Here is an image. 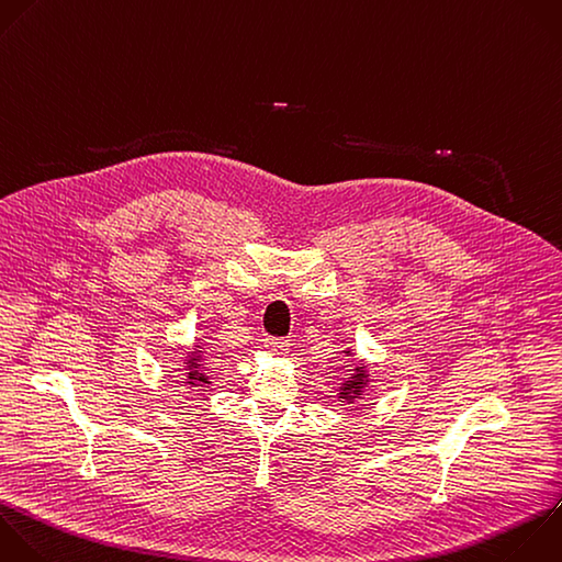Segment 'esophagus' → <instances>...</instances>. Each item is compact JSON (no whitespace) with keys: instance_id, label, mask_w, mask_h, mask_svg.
I'll return each mask as SVG.
<instances>
[{"instance_id":"34e87169","label":"esophagus","mask_w":562,"mask_h":562,"mask_svg":"<svg viewBox=\"0 0 562 562\" xmlns=\"http://www.w3.org/2000/svg\"><path fill=\"white\" fill-rule=\"evenodd\" d=\"M263 347H266L270 353L281 356V353H285V351H288L290 342H288V340H283V338H277V336H268V338L263 340Z\"/></svg>"}]
</instances>
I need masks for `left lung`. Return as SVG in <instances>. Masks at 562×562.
<instances>
[{"label": "left lung", "instance_id": "obj_1", "mask_svg": "<svg viewBox=\"0 0 562 562\" xmlns=\"http://www.w3.org/2000/svg\"><path fill=\"white\" fill-rule=\"evenodd\" d=\"M367 384V373H364V367H356L353 373H351V380H347L340 389V397H345L347 402H351L353 397L362 395V386Z\"/></svg>", "mask_w": 562, "mask_h": 562}]
</instances>
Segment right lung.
Segmentation results:
<instances>
[{
  "mask_svg": "<svg viewBox=\"0 0 562 562\" xmlns=\"http://www.w3.org/2000/svg\"><path fill=\"white\" fill-rule=\"evenodd\" d=\"M198 358H200V356H195V358L189 362V373H187V375H189V380H187L189 384H198V382H204V384H206V382H209V378L198 371V369H200Z\"/></svg>",
  "mask_w": 562,
  "mask_h": 562,
  "instance_id": "1",
  "label": "right lung"
}]
</instances>
